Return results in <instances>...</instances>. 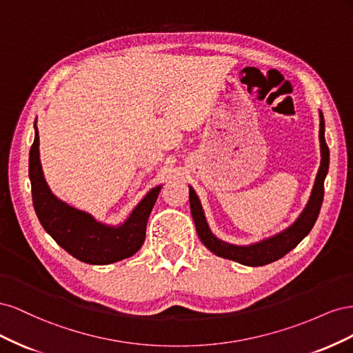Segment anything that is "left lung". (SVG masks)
I'll use <instances>...</instances> for the list:
<instances>
[{
    "label": "left lung",
    "mask_w": 353,
    "mask_h": 353,
    "mask_svg": "<svg viewBox=\"0 0 353 353\" xmlns=\"http://www.w3.org/2000/svg\"><path fill=\"white\" fill-rule=\"evenodd\" d=\"M324 128H325L324 116H323V112L319 110V145H321V165H319V169H318L311 197H309L307 205L301 213V216L294 221L293 225L281 231L280 234H276L274 237H270L250 245H234L216 239L208 225L205 212L201 209V203L196 194V191L193 190V187H190L191 215H193L196 230L201 243L205 244L212 253L221 256V258L236 261L239 263L248 265V266H262V265L281 259L284 254H287L292 249H294L296 245L307 236L309 231H311L314 227V223L319 215V209H321V205H323L324 179L328 172V163H330V152H328V145L325 143Z\"/></svg>",
    "instance_id": "left-lung-1"
}]
</instances>
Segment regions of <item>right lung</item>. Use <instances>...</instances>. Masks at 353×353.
I'll return each instance as SVG.
<instances>
[{"label":"right lung","mask_w":353,"mask_h":353,"mask_svg":"<svg viewBox=\"0 0 353 353\" xmlns=\"http://www.w3.org/2000/svg\"><path fill=\"white\" fill-rule=\"evenodd\" d=\"M29 179L32 201L41 225L73 258L91 265L122 261L141 249L148 216L162 188V185H157L148 191L130 218L119 227L95 221L90 213L69 206L51 193L41 168L37 123L35 140L29 153Z\"/></svg>","instance_id":"right-lung-1"}]
</instances>
